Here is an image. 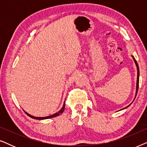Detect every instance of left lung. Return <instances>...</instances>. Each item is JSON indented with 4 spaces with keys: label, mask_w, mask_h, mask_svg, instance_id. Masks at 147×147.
Here are the masks:
<instances>
[{
    "label": "left lung",
    "mask_w": 147,
    "mask_h": 147,
    "mask_svg": "<svg viewBox=\"0 0 147 147\" xmlns=\"http://www.w3.org/2000/svg\"><path fill=\"white\" fill-rule=\"evenodd\" d=\"M132 58H133L134 62H135L136 67H137V74H138V75H137V82H136V94H137V92H138V84H139V68H138V65L137 62H136V59H134V57H133V56H132ZM128 106L127 107H128V106ZM127 107H126V108H127ZM123 109H124V108H123Z\"/></svg>",
    "instance_id": "1"
}]
</instances>
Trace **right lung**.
<instances>
[{"label":"right lung","instance_id":"add662e5","mask_svg":"<svg viewBox=\"0 0 147 147\" xmlns=\"http://www.w3.org/2000/svg\"><path fill=\"white\" fill-rule=\"evenodd\" d=\"M64 109H65V102H64V104H63V107H62L61 109L60 110L59 112H57V113H55V114H53V115H51V116H46V117H35V116H33L30 115L29 114L27 113V112H25L26 114H27L28 116H29V117H31V118H34V119H37V120H43V119H47V118H53V117H55V116H59L60 114H61L62 112H63Z\"/></svg>","mask_w":147,"mask_h":147}]
</instances>
